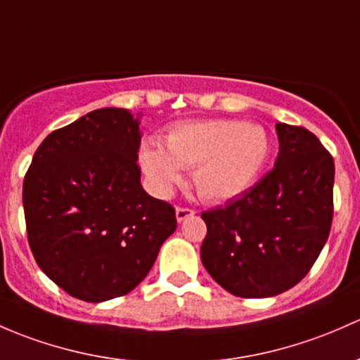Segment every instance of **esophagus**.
I'll list each match as a JSON object with an SVG mask.
<instances>
[{"instance_id": "esophagus-1", "label": "esophagus", "mask_w": 360, "mask_h": 360, "mask_svg": "<svg viewBox=\"0 0 360 360\" xmlns=\"http://www.w3.org/2000/svg\"><path fill=\"white\" fill-rule=\"evenodd\" d=\"M194 214H195V211L191 210V207H181V206L176 207V220L179 221L187 220L188 217H194Z\"/></svg>"}]
</instances>
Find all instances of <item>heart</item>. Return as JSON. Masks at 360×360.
<instances>
[{
	"label": "heart",
	"mask_w": 360,
	"mask_h": 360,
	"mask_svg": "<svg viewBox=\"0 0 360 360\" xmlns=\"http://www.w3.org/2000/svg\"><path fill=\"white\" fill-rule=\"evenodd\" d=\"M270 154L265 129L246 121L213 120L175 126L166 135V150L147 146L140 165L158 195H169L182 169H194L192 181L206 201L224 202L255 184Z\"/></svg>",
	"instance_id": "heart-1"
}]
</instances>
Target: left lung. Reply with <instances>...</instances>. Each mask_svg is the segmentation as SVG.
<instances>
[{
    "label": "left lung",
    "instance_id": "obj_1",
    "mask_svg": "<svg viewBox=\"0 0 360 360\" xmlns=\"http://www.w3.org/2000/svg\"><path fill=\"white\" fill-rule=\"evenodd\" d=\"M279 154L260 181L201 213V260L240 298L288 291L309 274L329 237L335 161L303 126L277 123Z\"/></svg>",
    "mask_w": 360,
    "mask_h": 360
}]
</instances>
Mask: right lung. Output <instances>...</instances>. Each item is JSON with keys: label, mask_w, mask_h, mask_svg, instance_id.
<instances>
[{"label": "right lung", "mask_w": 360, "mask_h": 360, "mask_svg": "<svg viewBox=\"0 0 360 360\" xmlns=\"http://www.w3.org/2000/svg\"><path fill=\"white\" fill-rule=\"evenodd\" d=\"M139 120L105 107L51 131L24 179L27 239L39 269L77 300L135 290L175 232V207L140 184Z\"/></svg>", "instance_id": "obj_1"}]
</instances>
